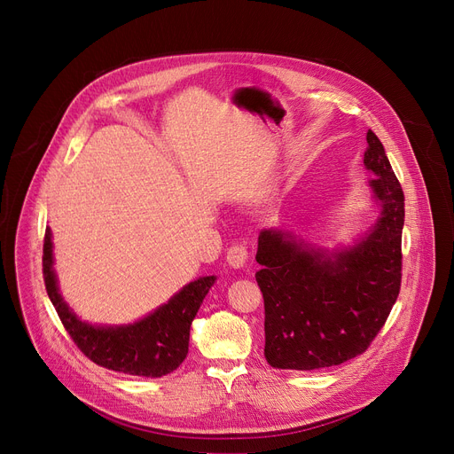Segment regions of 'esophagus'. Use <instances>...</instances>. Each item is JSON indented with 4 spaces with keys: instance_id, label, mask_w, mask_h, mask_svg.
<instances>
[{
    "instance_id": "obj_1",
    "label": "esophagus",
    "mask_w": 454,
    "mask_h": 454,
    "mask_svg": "<svg viewBox=\"0 0 454 454\" xmlns=\"http://www.w3.org/2000/svg\"><path fill=\"white\" fill-rule=\"evenodd\" d=\"M248 247L245 243H235L228 248V254H226V259L228 263L233 267V269H241L247 265L248 261Z\"/></svg>"
}]
</instances>
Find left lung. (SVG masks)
<instances>
[{
  "label": "left lung",
  "instance_id": "8db88e82",
  "mask_svg": "<svg viewBox=\"0 0 454 454\" xmlns=\"http://www.w3.org/2000/svg\"><path fill=\"white\" fill-rule=\"evenodd\" d=\"M364 165L383 211L364 239L327 254L293 235L265 230L255 259L265 300V356L281 370H320L364 353L383 329L401 289L404 195L383 143L368 130Z\"/></svg>",
  "mask_w": 454,
  "mask_h": 454
}]
</instances>
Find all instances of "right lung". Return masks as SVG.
Here are the masks:
<instances>
[{
  "instance_id": "obj_1",
  "label": "right lung",
  "mask_w": 454,
  "mask_h": 454,
  "mask_svg": "<svg viewBox=\"0 0 454 454\" xmlns=\"http://www.w3.org/2000/svg\"><path fill=\"white\" fill-rule=\"evenodd\" d=\"M42 272L47 296L55 305L62 325L88 359L103 368L139 377H161L184 363L191 322L215 283V276L191 281L158 311L132 325L93 327L71 313L59 294L50 228L43 237Z\"/></svg>"
}]
</instances>
